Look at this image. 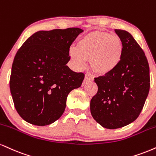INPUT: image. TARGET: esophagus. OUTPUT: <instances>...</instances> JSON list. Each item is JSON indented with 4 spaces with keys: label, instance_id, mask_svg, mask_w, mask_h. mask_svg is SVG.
<instances>
[{
    "label": "esophagus",
    "instance_id": "obj_1",
    "mask_svg": "<svg viewBox=\"0 0 156 156\" xmlns=\"http://www.w3.org/2000/svg\"><path fill=\"white\" fill-rule=\"evenodd\" d=\"M90 81H91V78H90L88 76H86L85 78H84V80H83V83H82V86H83L86 83H87L88 82H90Z\"/></svg>",
    "mask_w": 156,
    "mask_h": 156
}]
</instances>
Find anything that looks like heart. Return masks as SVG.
<instances>
[{
    "label": "heart",
    "instance_id": "1",
    "mask_svg": "<svg viewBox=\"0 0 156 156\" xmlns=\"http://www.w3.org/2000/svg\"><path fill=\"white\" fill-rule=\"evenodd\" d=\"M123 44L117 35L107 32L94 31L78 40L76 47L70 49L71 59L80 68L90 60V68L94 74L106 76L115 70L121 62Z\"/></svg>",
    "mask_w": 156,
    "mask_h": 156
}]
</instances>
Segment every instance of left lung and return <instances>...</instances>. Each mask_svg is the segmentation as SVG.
<instances>
[{"instance_id": "obj_1", "label": "left lung", "mask_w": 156, "mask_h": 156, "mask_svg": "<svg viewBox=\"0 0 156 156\" xmlns=\"http://www.w3.org/2000/svg\"><path fill=\"white\" fill-rule=\"evenodd\" d=\"M115 32L123 44L121 62L111 74L94 78L98 91L90 103L94 119L109 129L121 128L137 119L151 85L143 50L129 32L117 29Z\"/></svg>"}]
</instances>
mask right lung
Instances as JSON below:
<instances>
[{"instance_id":"add662e5","label":"right lung","mask_w":156,"mask_h":156,"mask_svg":"<svg viewBox=\"0 0 156 156\" xmlns=\"http://www.w3.org/2000/svg\"><path fill=\"white\" fill-rule=\"evenodd\" d=\"M83 30L78 27L36 32L15 55L10 77L14 107L24 121L46 126L61 117L68 94L81 86L83 73L67 66L73 42Z\"/></svg>"}]
</instances>
